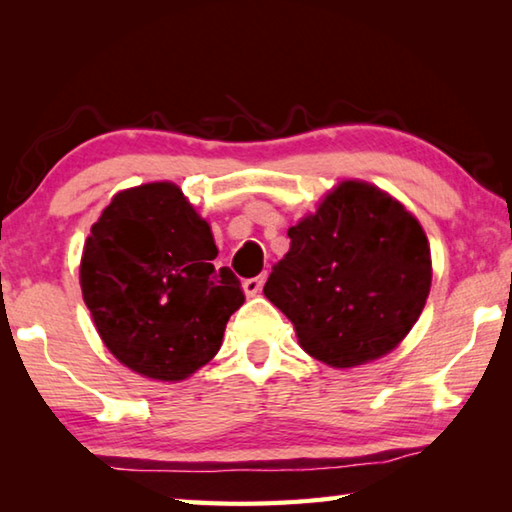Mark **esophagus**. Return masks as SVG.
<instances>
[{
    "instance_id": "obj_1",
    "label": "esophagus",
    "mask_w": 512,
    "mask_h": 512,
    "mask_svg": "<svg viewBox=\"0 0 512 512\" xmlns=\"http://www.w3.org/2000/svg\"><path fill=\"white\" fill-rule=\"evenodd\" d=\"M266 282V275H257V277H248L244 280V293L248 298H255L257 293H262V287Z\"/></svg>"
}]
</instances>
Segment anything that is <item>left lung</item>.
Listing matches in <instances>:
<instances>
[{
  "label": "left lung",
  "mask_w": 512,
  "mask_h": 512,
  "mask_svg": "<svg viewBox=\"0 0 512 512\" xmlns=\"http://www.w3.org/2000/svg\"><path fill=\"white\" fill-rule=\"evenodd\" d=\"M289 239L264 296L291 320L307 354L352 368L411 332L429 296L431 253L404 205L345 180L316 214L289 228Z\"/></svg>",
  "instance_id": "obj_1"
}]
</instances>
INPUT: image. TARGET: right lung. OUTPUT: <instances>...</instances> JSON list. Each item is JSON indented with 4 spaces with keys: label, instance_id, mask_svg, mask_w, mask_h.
<instances>
[{
    "label": "right lung",
    "instance_id": "add662e5",
    "mask_svg": "<svg viewBox=\"0 0 512 512\" xmlns=\"http://www.w3.org/2000/svg\"><path fill=\"white\" fill-rule=\"evenodd\" d=\"M216 253L210 225L173 183L112 198L85 241L81 289L99 336L124 366L180 381L219 352L244 291L230 268L216 271Z\"/></svg>",
    "mask_w": 512,
    "mask_h": 512
}]
</instances>
